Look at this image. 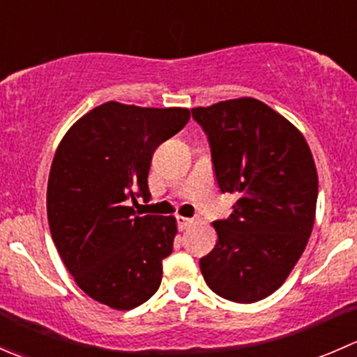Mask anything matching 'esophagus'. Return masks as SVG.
<instances>
[{
	"label": "esophagus",
	"instance_id": "esophagus-1",
	"mask_svg": "<svg viewBox=\"0 0 357 357\" xmlns=\"http://www.w3.org/2000/svg\"><path fill=\"white\" fill-rule=\"evenodd\" d=\"M176 219H178V226H179V228H181V229L190 228V226H192L193 222H195V221H193V219L183 218V215H178V218H176Z\"/></svg>",
	"mask_w": 357,
	"mask_h": 357
}]
</instances>
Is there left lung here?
<instances>
[{"label": "left lung", "instance_id": "8db88e82", "mask_svg": "<svg viewBox=\"0 0 357 357\" xmlns=\"http://www.w3.org/2000/svg\"><path fill=\"white\" fill-rule=\"evenodd\" d=\"M211 145L215 181L236 193L228 219L214 221L218 243L200 259L208 289L250 304L289 278L314 225L318 172L302 132L255 98L197 107Z\"/></svg>", "mask_w": 357, "mask_h": 357}]
</instances>
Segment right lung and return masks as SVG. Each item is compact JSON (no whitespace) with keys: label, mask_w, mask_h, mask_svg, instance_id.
I'll use <instances>...</instances> for the list:
<instances>
[{"label":"right lung","mask_w":357,"mask_h":357,"mask_svg":"<svg viewBox=\"0 0 357 357\" xmlns=\"http://www.w3.org/2000/svg\"><path fill=\"white\" fill-rule=\"evenodd\" d=\"M190 110L107 102L82 115L53 157L46 192L52 238L77 287L119 311L149 301L178 233L172 215H138L150 199L155 149L181 131Z\"/></svg>","instance_id":"add662e5"}]
</instances>
